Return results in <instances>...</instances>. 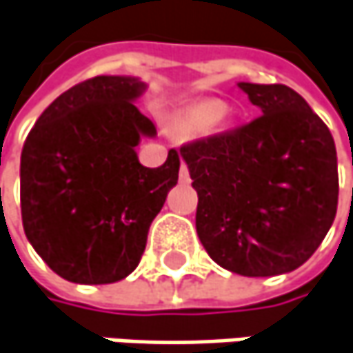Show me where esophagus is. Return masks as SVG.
I'll return each instance as SVG.
<instances>
[{"mask_svg":"<svg viewBox=\"0 0 353 353\" xmlns=\"http://www.w3.org/2000/svg\"><path fill=\"white\" fill-rule=\"evenodd\" d=\"M179 181L181 183H188L190 181V174H188V168H186L185 163L181 165V170H179Z\"/></svg>","mask_w":353,"mask_h":353,"instance_id":"1","label":"esophagus"}]
</instances>
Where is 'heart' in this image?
Listing matches in <instances>:
<instances>
[{
  "label": "heart",
  "instance_id": "obj_1",
  "mask_svg": "<svg viewBox=\"0 0 353 353\" xmlns=\"http://www.w3.org/2000/svg\"><path fill=\"white\" fill-rule=\"evenodd\" d=\"M222 115H224V105H222V103H219V101H206V103L196 105V107L190 111L188 123L199 125V127H206V125L216 123Z\"/></svg>",
  "mask_w": 353,
  "mask_h": 353
}]
</instances>
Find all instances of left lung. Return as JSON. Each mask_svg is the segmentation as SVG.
Listing matches in <instances>:
<instances>
[{"label": "left lung", "mask_w": 353, "mask_h": 353, "mask_svg": "<svg viewBox=\"0 0 353 353\" xmlns=\"http://www.w3.org/2000/svg\"><path fill=\"white\" fill-rule=\"evenodd\" d=\"M238 87L262 115L181 147L199 194L196 232L230 272H292L316 252L336 219V145L290 87L242 81Z\"/></svg>", "instance_id": "obj_1"}]
</instances>
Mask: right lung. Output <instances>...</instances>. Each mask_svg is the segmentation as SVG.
I'll use <instances>...</instances> for the list:
<instances>
[{"mask_svg": "<svg viewBox=\"0 0 353 353\" xmlns=\"http://www.w3.org/2000/svg\"><path fill=\"white\" fill-rule=\"evenodd\" d=\"M147 83L99 75L55 99L21 150V219L45 264L75 284H113L139 266L181 159L143 167L134 147L157 127L134 101Z\"/></svg>", "mask_w": 353, "mask_h": 353, "instance_id": "1", "label": "right lung"}]
</instances>
